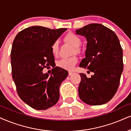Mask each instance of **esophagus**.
Here are the masks:
<instances>
[{
  "label": "esophagus",
  "instance_id": "esophagus-1",
  "mask_svg": "<svg viewBox=\"0 0 131 131\" xmlns=\"http://www.w3.org/2000/svg\"><path fill=\"white\" fill-rule=\"evenodd\" d=\"M73 72H69V75H73Z\"/></svg>",
  "mask_w": 131,
  "mask_h": 131
}]
</instances>
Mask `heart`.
Listing matches in <instances>:
<instances>
[{
    "mask_svg": "<svg viewBox=\"0 0 131 131\" xmlns=\"http://www.w3.org/2000/svg\"><path fill=\"white\" fill-rule=\"evenodd\" d=\"M64 41L70 43L75 47L73 54L80 53L81 52L80 47L81 46L82 42L80 37L73 33H69L66 35L64 38ZM51 50L53 54L56 55L59 51V43L58 41L53 42L51 46ZM78 59L75 56L68 58H62L57 62V66L61 69H65L67 70H72L76 65Z\"/></svg>",
    "mask_w": 131,
    "mask_h": 131,
    "instance_id": "b5f03b06",
    "label": "heart"
}]
</instances>
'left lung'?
Masks as SVG:
<instances>
[{
  "mask_svg": "<svg viewBox=\"0 0 131 131\" xmlns=\"http://www.w3.org/2000/svg\"><path fill=\"white\" fill-rule=\"evenodd\" d=\"M84 36L88 43L85 58L80 67L93 72L90 78L81 73L80 99L93 106L107 103L114 97L123 70V49L116 34L100 24H91L76 30Z\"/></svg>",
  "mask_w": 131,
  "mask_h": 131,
  "instance_id": "obj_1",
  "label": "left lung"
}]
</instances>
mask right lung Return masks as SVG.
<instances>
[{
  "label": "right lung",
  "mask_w": 131,
  "mask_h": 131,
  "mask_svg": "<svg viewBox=\"0 0 131 131\" xmlns=\"http://www.w3.org/2000/svg\"><path fill=\"white\" fill-rule=\"evenodd\" d=\"M66 30L30 27L18 33L13 41L11 64L16 90L24 103L36 110L56 104L61 84L68 75L67 70L58 67L51 69L50 77L42 73L54 63L51 46Z\"/></svg>",
  "instance_id": "right-lung-1"
}]
</instances>
